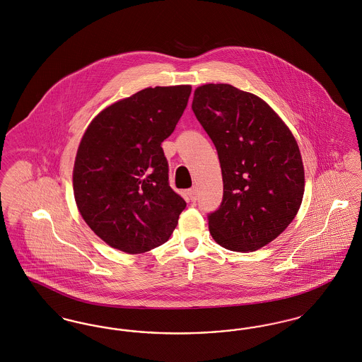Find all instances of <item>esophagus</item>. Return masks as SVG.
Here are the masks:
<instances>
[{
    "instance_id": "obj_1",
    "label": "esophagus",
    "mask_w": 362,
    "mask_h": 362,
    "mask_svg": "<svg viewBox=\"0 0 362 362\" xmlns=\"http://www.w3.org/2000/svg\"><path fill=\"white\" fill-rule=\"evenodd\" d=\"M187 194H189V201L191 202H195L197 201V198H198V191H197V189H189V191H187Z\"/></svg>"
}]
</instances>
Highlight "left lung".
<instances>
[{"label": "left lung", "mask_w": 362, "mask_h": 362, "mask_svg": "<svg viewBox=\"0 0 362 362\" xmlns=\"http://www.w3.org/2000/svg\"><path fill=\"white\" fill-rule=\"evenodd\" d=\"M221 165V205L207 214L213 239L255 251L278 238L304 195V165L288 126L260 98L229 84H206L191 105Z\"/></svg>", "instance_id": "left-lung-1"}]
</instances>
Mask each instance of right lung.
I'll list each match as a JSON object with an SVG mask.
<instances>
[{
  "instance_id": "obj_1",
  "label": "right lung",
  "mask_w": 362,
  "mask_h": 362,
  "mask_svg": "<svg viewBox=\"0 0 362 362\" xmlns=\"http://www.w3.org/2000/svg\"><path fill=\"white\" fill-rule=\"evenodd\" d=\"M189 95V86L145 88L88 126L74 161V198L108 245L141 254L173 235L186 201L170 186L161 142L173 134Z\"/></svg>"
}]
</instances>
